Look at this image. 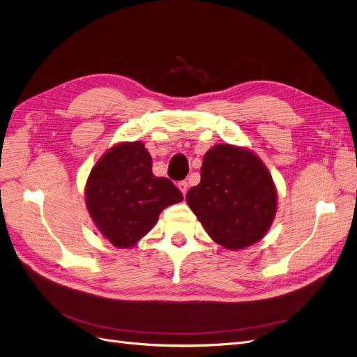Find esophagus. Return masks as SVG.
I'll use <instances>...</instances> for the list:
<instances>
[{"mask_svg":"<svg viewBox=\"0 0 357 357\" xmlns=\"http://www.w3.org/2000/svg\"><path fill=\"white\" fill-rule=\"evenodd\" d=\"M178 189L181 190V193L183 195H186V192H188V181L186 180H181V181H178Z\"/></svg>","mask_w":357,"mask_h":357,"instance_id":"1","label":"esophagus"}]
</instances>
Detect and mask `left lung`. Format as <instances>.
<instances>
[{"mask_svg": "<svg viewBox=\"0 0 357 357\" xmlns=\"http://www.w3.org/2000/svg\"><path fill=\"white\" fill-rule=\"evenodd\" d=\"M186 201L211 238L228 250L262 240L277 211V189L264 162L232 144H215L204 156L201 181Z\"/></svg>", "mask_w": 357, "mask_h": 357, "instance_id": "8db88e82", "label": "left lung"}]
</instances>
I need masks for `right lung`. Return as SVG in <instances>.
<instances>
[{
  "instance_id": "right-lung-1",
  "label": "right lung",
  "mask_w": 357,
  "mask_h": 357,
  "mask_svg": "<svg viewBox=\"0 0 357 357\" xmlns=\"http://www.w3.org/2000/svg\"><path fill=\"white\" fill-rule=\"evenodd\" d=\"M84 193L95 226L119 248L135 245L162 210L183 201L174 183L153 174L152 156L142 142L107 150L92 168Z\"/></svg>"
}]
</instances>
